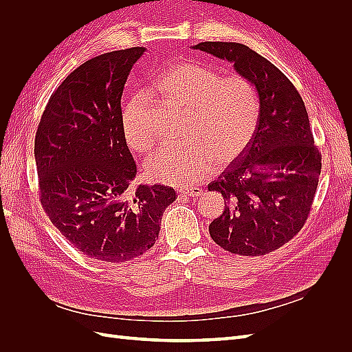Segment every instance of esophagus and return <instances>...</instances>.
I'll return each mask as SVG.
<instances>
[{
	"instance_id": "34e87169",
	"label": "esophagus",
	"mask_w": 352,
	"mask_h": 352,
	"mask_svg": "<svg viewBox=\"0 0 352 352\" xmlns=\"http://www.w3.org/2000/svg\"><path fill=\"white\" fill-rule=\"evenodd\" d=\"M180 194H185L188 197H199L201 195V189L197 188V186H186V188H182L179 189Z\"/></svg>"
}]
</instances>
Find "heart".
<instances>
[{
    "instance_id": "obj_1",
    "label": "heart",
    "mask_w": 352,
    "mask_h": 352,
    "mask_svg": "<svg viewBox=\"0 0 352 352\" xmlns=\"http://www.w3.org/2000/svg\"><path fill=\"white\" fill-rule=\"evenodd\" d=\"M153 91L182 109V142L168 145L148 158L146 172L166 185L194 184L214 164H226L248 145L258 119V97L254 85L242 74H220L198 63H179L162 72ZM148 97L135 94L122 110L126 142L145 153L153 145L146 127Z\"/></svg>"
}]
</instances>
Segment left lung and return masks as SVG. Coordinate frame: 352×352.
Here are the masks:
<instances>
[{"label": "left lung", "mask_w": 352, "mask_h": 352, "mask_svg": "<svg viewBox=\"0 0 352 352\" xmlns=\"http://www.w3.org/2000/svg\"><path fill=\"white\" fill-rule=\"evenodd\" d=\"M190 48L233 65L252 82L260 102L251 141L208 184V190L225 199L210 236L232 254L272 252L304 226L322 170L304 101L278 67L247 45L201 42Z\"/></svg>", "instance_id": "obj_1"}]
</instances>
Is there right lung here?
<instances>
[{
  "label": "right lung",
  "mask_w": 352,
  "mask_h": 352,
  "mask_svg": "<svg viewBox=\"0 0 352 352\" xmlns=\"http://www.w3.org/2000/svg\"><path fill=\"white\" fill-rule=\"evenodd\" d=\"M146 50L88 60L51 95L35 138L41 204L89 258L124 263L150 250L173 188L140 185L122 127L127 76Z\"/></svg>",
  "instance_id": "1"
}]
</instances>
